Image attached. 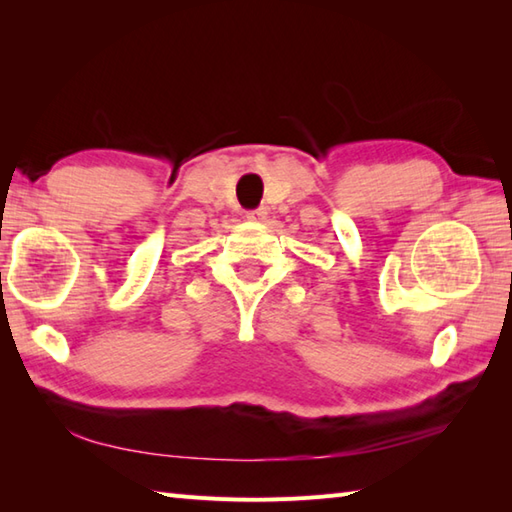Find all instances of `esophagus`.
<instances>
[{"instance_id":"esophagus-1","label":"esophagus","mask_w":512,"mask_h":512,"mask_svg":"<svg viewBox=\"0 0 512 512\" xmlns=\"http://www.w3.org/2000/svg\"><path fill=\"white\" fill-rule=\"evenodd\" d=\"M246 217H248L250 222H262V220H266V217H268V211L266 209H257V211L246 213Z\"/></svg>"}]
</instances>
